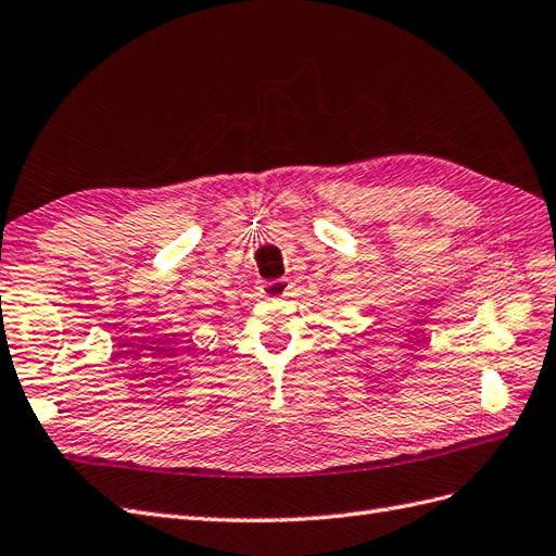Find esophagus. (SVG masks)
<instances>
[{
    "label": "esophagus",
    "instance_id": "obj_1",
    "mask_svg": "<svg viewBox=\"0 0 556 556\" xmlns=\"http://www.w3.org/2000/svg\"><path fill=\"white\" fill-rule=\"evenodd\" d=\"M261 295L263 298H283L289 293V279H267L261 281Z\"/></svg>",
    "mask_w": 556,
    "mask_h": 556
}]
</instances>
